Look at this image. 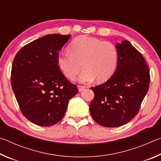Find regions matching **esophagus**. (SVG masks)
<instances>
[{
    "instance_id": "esophagus-1",
    "label": "esophagus",
    "mask_w": 161,
    "mask_h": 161,
    "mask_svg": "<svg viewBox=\"0 0 161 161\" xmlns=\"http://www.w3.org/2000/svg\"><path fill=\"white\" fill-rule=\"evenodd\" d=\"M77 87H78V89H79V91L80 92H81V90H82V89H84V88H85V86H83V85H78L77 86Z\"/></svg>"
}]
</instances>
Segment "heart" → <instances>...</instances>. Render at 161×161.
Wrapping results in <instances>:
<instances>
[{"instance_id":"obj_1","label":"heart","mask_w":161,"mask_h":161,"mask_svg":"<svg viewBox=\"0 0 161 161\" xmlns=\"http://www.w3.org/2000/svg\"><path fill=\"white\" fill-rule=\"evenodd\" d=\"M69 53H60L57 64L65 77L70 80L84 68L78 77L80 82H91L108 80L115 72L119 54L112 43L97 38L81 35L76 37L69 47Z\"/></svg>"}]
</instances>
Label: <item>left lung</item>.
Returning a JSON list of instances; mask_svg holds the SVG:
<instances>
[{
    "instance_id": "left-lung-1",
    "label": "left lung",
    "mask_w": 161,
    "mask_h": 161,
    "mask_svg": "<svg viewBox=\"0 0 161 161\" xmlns=\"http://www.w3.org/2000/svg\"><path fill=\"white\" fill-rule=\"evenodd\" d=\"M119 59L114 75L102 84L92 86L89 104L92 118L105 127L126 124L139 111L148 91L150 72L142 54L127 40L116 44Z\"/></svg>"
}]
</instances>
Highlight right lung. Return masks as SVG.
Returning a JSON list of instances; mask_svg holds the SVG:
<instances>
[{
    "mask_svg": "<svg viewBox=\"0 0 161 161\" xmlns=\"http://www.w3.org/2000/svg\"><path fill=\"white\" fill-rule=\"evenodd\" d=\"M69 37L47 35L22 47L13 59V91L23 116L38 126L58 123L79 92L57 64L59 52Z\"/></svg>",
    "mask_w": 161,
    "mask_h": 161,
    "instance_id": "add662e5",
    "label": "right lung"
}]
</instances>
